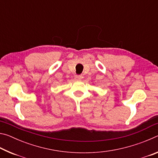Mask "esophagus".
<instances>
[{
    "label": "esophagus",
    "mask_w": 158,
    "mask_h": 158,
    "mask_svg": "<svg viewBox=\"0 0 158 158\" xmlns=\"http://www.w3.org/2000/svg\"><path fill=\"white\" fill-rule=\"evenodd\" d=\"M75 78L77 80H81L83 78V76L82 75H76Z\"/></svg>",
    "instance_id": "34e87169"
}]
</instances>
